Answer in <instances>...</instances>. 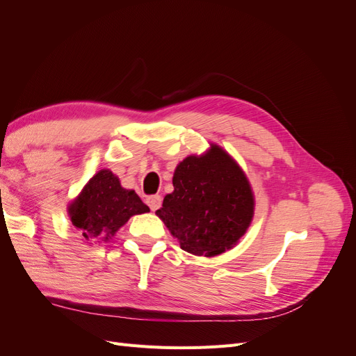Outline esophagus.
Listing matches in <instances>:
<instances>
[{"label": "esophagus", "mask_w": 356, "mask_h": 356, "mask_svg": "<svg viewBox=\"0 0 356 356\" xmlns=\"http://www.w3.org/2000/svg\"><path fill=\"white\" fill-rule=\"evenodd\" d=\"M147 203H148L149 209H152V211H157V209L160 208V204H161V197H160L159 195L149 196V197L147 199Z\"/></svg>", "instance_id": "obj_1"}]
</instances>
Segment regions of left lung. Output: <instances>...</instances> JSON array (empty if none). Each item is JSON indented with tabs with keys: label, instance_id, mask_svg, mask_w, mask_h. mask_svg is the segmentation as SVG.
<instances>
[{
	"label": "left lung",
	"instance_id": "8db88e82",
	"mask_svg": "<svg viewBox=\"0 0 356 356\" xmlns=\"http://www.w3.org/2000/svg\"><path fill=\"white\" fill-rule=\"evenodd\" d=\"M174 191L166 195L157 217L181 250L215 257L241 241L251 225L255 199L242 168L217 144L203 154L186 157L174 172Z\"/></svg>",
	"mask_w": 356,
	"mask_h": 356
}]
</instances>
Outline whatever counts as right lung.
<instances>
[{"instance_id":"right-lung-1","label":"right lung","mask_w":356,"mask_h":356,"mask_svg":"<svg viewBox=\"0 0 356 356\" xmlns=\"http://www.w3.org/2000/svg\"><path fill=\"white\" fill-rule=\"evenodd\" d=\"M149 212L134 190L123 188L110 169H101L68 204L72 225L81 241H110L134 215Z\"/></svg>"}]
</instances>
